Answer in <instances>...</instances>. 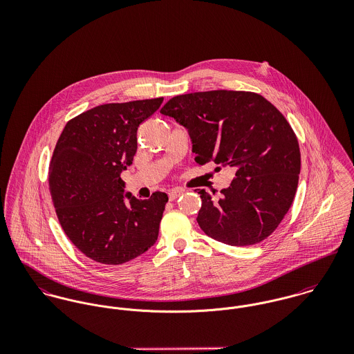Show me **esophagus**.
<instances>
[{"label":"esophagus","instance_id":"obj_1","mask_svg":"<svg viewBox=\"0 0 354 354\" xmlns=\"http://www.w3.org/2000/svg\"><path fill=\"white\" fill-rule=\"evenodd\" d=\"M183 194H184V191H183V189H173V191H170V192H169V199L173 202V201L178 199Z\"/></svg>","mask_w":354,"mask_h":354}]
</instances>
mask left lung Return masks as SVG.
Wrapping results in <instances>:
<instances>
[{
	"label": "left lung",
	"mask_w": 354,
	"mask_h": 354,
	"mask_svg": "<svg viewBox=\"0 0 354 354\" xmlns=\"http://www.w3.org/2000/svg\"><path fill=\"white\" fill-rule=\"evenodd\" d=\"M160 113L188 131L199 165L236 169L219 196L198 189L203 232L234 247L267 239L293 203L301 169L297 138L282 113L259 94L227 90L174 97Z\"/></svg>",
	"instance_id": "8db88e82"
}]
</instances>
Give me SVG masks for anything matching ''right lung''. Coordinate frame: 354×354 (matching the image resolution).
I'll list each match as a JSON object with an SVG mask.
<instances>
[{
    "mask_svg": "<svg viewBox=\"0 0 354 354\" xmlns=\"http://www.w3.org/2000/svg\"><path fill=\"white\" fill-rule=\"evenodd\" d=\"M163 98L106 103L66 122L51 156L49 189L58 221L87 257L122 264L155 244L169 201L155 192L147 201L125 194L121 173L138 150V127Z\"/></svg>",
    "mask_w": 354,
    "mask_h": 354,
    "instance_id": "obj_1",
    "label": "right lung"
}]
</instances>
